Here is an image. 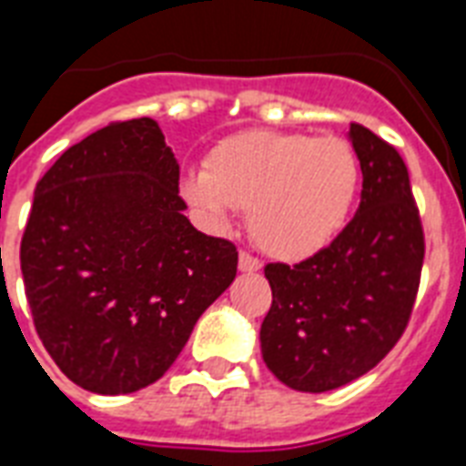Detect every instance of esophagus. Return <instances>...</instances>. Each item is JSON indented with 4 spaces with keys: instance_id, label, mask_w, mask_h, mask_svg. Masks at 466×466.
Masks as SVG:
<instances>
[{
    "instance_id": "34e87169",
    "label": "esophagus",
    "mask_w": 466,
    "mask_h": 466,
    "mask_svg": "<svg viewBox=\"0 0 466 466\" xmlns=\"http://www.w3.org/2000/svg\"><path fill=\"white\" fill-rule=\"evenodd\" d=\"M261 268V261L256 258V256L247 254V251H241L239 254V270H244V273H254V270Z\"/></svg>"
}]
</instances>
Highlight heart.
Segmentation results:
<instances>
[{"label":"heart","instance_id":"obj_1","mask_svg":"<svg viewBox=\"0 0 466 466\" xmlns=\"http://www.w3.org/2000/svg\"><path fill=\"white\" fill-rule=\"evenodd\" d=\"M360 188V161L343 137L244 130L205 157L200 174L183 178V198L212 227L248 210V232L266 254L299 261L346 225Z\"/></svg>","mask_w":466,"mask_h":466}]
</instances>
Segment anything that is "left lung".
Listing matches in <instances>:
<instances>
[{"instance_id":"8db88e82","label":"left lung","mask_w":466,"mask_h":466,"mask_svg":"<svg viewBox=\"0 0 466 466\" xmlns=\"http://www.w3.org/2000/svg\"><path fill=\"white\" fill-rule=\"evenodd\" d=\"M362 171L360 208L305 261L268 263L273 305L261 324L268 370L298 391L339 390L401 339L420 283L426 239L397 149L350 123Z\"/></svg>"}]
</instances>
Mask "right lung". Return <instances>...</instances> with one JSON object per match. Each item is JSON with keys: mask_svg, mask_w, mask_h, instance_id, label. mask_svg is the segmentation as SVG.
<instances>
[{"mask_svg": "<svg viewBox=\"0 0 466 466\" xmlns=\"http://www.w3.org/2000/svg\"><path fill=\"white\" fill-rule=\"evenodd\" d=\"M183 210L178 161L152 118L108 123L35 186L25 299L50 358L82 390L157 382L232 285L237 247L198 232Z\"/></svg>", "mask_w": 466, "mask_h": 466, "instance_id": "1", "label": "right lung"}]
</instances>
